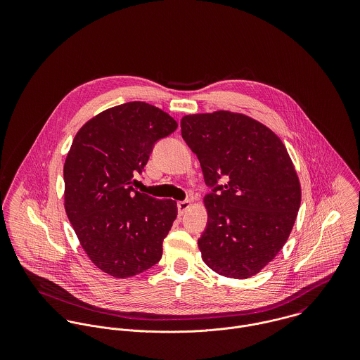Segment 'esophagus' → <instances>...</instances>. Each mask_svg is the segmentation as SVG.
<instances>
[{
  "label": "esophagus",
  "mask_w": 360,
  "mask_h": 360,
  "mask_svg": "<svg viewBox=\"0 0 360 360\" xmlns=\"http://www.w3.org/2000/svg\"><path fill=\"white\" fill-rule=\"evenodd\" d=\"M190 206H191V201H190V200L180 201V202L177 204V207H179V214H180V216H181V214H184V213H186V210H187Z\"/></svg>",
  "instance_id": "obj_1"
}]
</instances>
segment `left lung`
<instances>
[{
	"mask_svg": "<svg viewBox=\"0 0 360 360\" xmlns=\"http://www.w3.org/2000/svg\"><path fill=\"white\" fill-rule=\"evenodd\" d=\"M180 126L212 187L204 198L207 226L198 240L202 259L220 276L252 277L284 247L301 205L287 148L269 127L243 113L186 115Z\"/></svg>",
	"mask_w": 360,
	"mask_h": 360,
	"instance_id": "1",
	"label": "left lung"
}]
</instances>
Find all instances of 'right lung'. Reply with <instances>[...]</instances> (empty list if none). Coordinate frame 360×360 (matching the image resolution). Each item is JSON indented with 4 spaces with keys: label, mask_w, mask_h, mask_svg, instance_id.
Masks as SVG:
<instances>
[{
    "label": "right lung",
    "mask_w": 360,
    "mask_h": 360,
    "mask_svg": "<svg viewBox=\"0 0 360 360\" xmlns=\"http://www.w3.org/2000/svg\"><path fill=\"white\" fill-rule=\"evenodd\" d=\"M177 129L162 109L141 101L109 108L77 131L63 165L65 210L90 260L127 278L153 267L177 217L173 200L134 190L155 143Z\"/></svg>",
    "instance_id": "obj_1"
}]
</instances>
